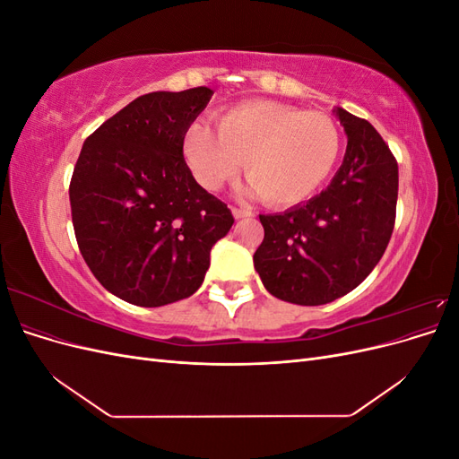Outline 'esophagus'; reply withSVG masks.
Returning <instances> with one entry per match:
<instances>
[{"mask_svg":"<svg viewBox=\"0 0 459 459\" xmlns=\"http://www.w3.org/2000/svg\"><path fill=\"white\" fill-rule=\"evenodd\" d=\"M231 214H233V218H235V220H241V218H253V216H255V212H253V211H248V208H238V206H233V208H231Z\"/></svg>","mask_w":459,"mask_h":459,"instance_id":"esophagus-1","label":"esophagus"}]
</instances>
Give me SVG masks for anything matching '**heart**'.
<instances>
[{
  "mask_svg": "<svg viewBox=\"0 0 459 459\" xmlns=\"http://www.w3.org/2000/svg\"><path fill=\"white\" fill-rule=\"evenodd\" d=\"M341 151L331 117L275 101L235 105L218 118L191 124L184 155L197 182L218 191L233 182L245 162L248 191L272 206H293L324 186Z\"/></svg>",
  "mask_w": 459,
  "mask_h": 459,
  "instance_id": "b5f03b06",
  "label": "heart"
}]
</instances>
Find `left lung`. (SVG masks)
Masks as SVG:
<instances>
[{"label":"left lung","instance_id":"8db88e82","mask_svg":"<svg viewBox=\"0 0 459 459\" xmlns=\"http://www.w3.org/2000/svg\"><path fill=\"white\" fill-rule=\"evenodd\" d=\"M335 115L349 143L327 189L281 214H260L255 268L268 293L300 307L351 293L377 266L394 230L396 159L368 120L339 107Z\"/></svg>","mask_w":459,"mask_h":459}]
</instances>
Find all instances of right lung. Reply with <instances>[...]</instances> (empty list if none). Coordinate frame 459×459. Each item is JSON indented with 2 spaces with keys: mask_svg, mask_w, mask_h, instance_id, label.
Wrapping results in <instances>:
<instances>
[{
  "mask_svg": "<svg viewBox=\"0 0 459 459\" xmlns=\"http://www.w3.org/2000/svg\"><path fill=\"white\" fill-rule=\"evenodd\" d=\"M211 88L152 91L105 120L80 151L71 187L80 253L108 293L135 307L191 297L211 248L233 226L228 204L193 178L184 137Z\"/></svg>",
  "mask_w": 459,
  "mask_h": 459,
  "instance_id": "right-lung-1",
  "label": "right lung"
}]
</instances>
